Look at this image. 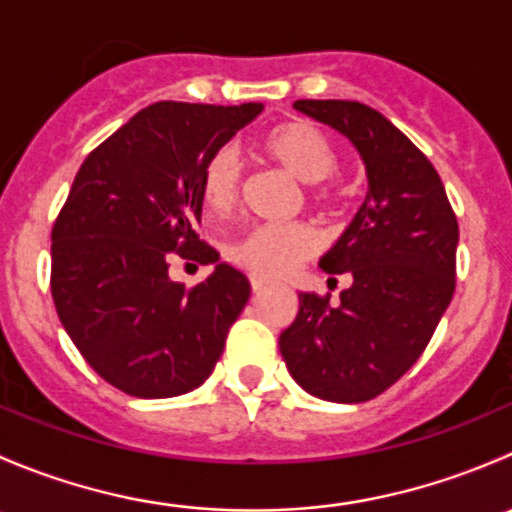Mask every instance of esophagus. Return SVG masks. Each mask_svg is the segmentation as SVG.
<instances>
[{"mask_svg": "<svg viewBox=\"0 0 512 512\" xmlns=\"http://www.w3.org/2000/svg\"><path fill=\"white\" fill-rule=\"evenodd\" d=\"M250 287H252V292L260 294V292H265V289H267V282H265V280H260V277H252V280H250Z\"/></svg>", "mask_w": 512, "mask_h": 512, "instance_id": "34e87169", "label": "esophagus"}]
</instances>
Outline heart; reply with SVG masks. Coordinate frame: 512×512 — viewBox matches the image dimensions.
Instances as JSON below:
<instances>
[{
	"label": "heart",
	"mask_w": 512,
	"mask_h": 512,
	"mask_svg": "<svg viewBox=\"0 0 512 512\" xmlns=\"http://www.w3.org/2000/svg\"><path fill=\"white\" fill-rule=\"evenodd\" d=\"M260 153L289 178L304 183V200L334 215L349 188L337 175L339 153L332 138L309 121H287L260 138ZM245 193V170L232 146H223L200 170V198L213 218H227ZM322 250V235L309 223L257 225L227 245L225 257L260 280H280Z\"/></svg>",
	"instance_id": "1"
}]
</instances>
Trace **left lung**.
Instances as JSON below:
<instances>
[{"instance_id": "1", "label": "left lung", "mask_w": 512, "mask_h": 512, "mask_svg": "<svg viewBox=\"0 0 512 512\" xmlns=\"http://www.w3.org/2000/svg\"><path fill=\"white\" fill-rule=\"evenodd\" d=\"M342 131L361 153L369 193L322 270L352 285L299 294V312L280 334L289 374L304 391L361 404L394 386L431 342L456 289L458 220L431 160L359 101H294Z\"/></svg>"}]
</instances>
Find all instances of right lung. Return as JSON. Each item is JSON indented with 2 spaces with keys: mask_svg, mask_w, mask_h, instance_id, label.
Segmentation results:
<instances>
[{
  "mask_svg": "<svg viewBox=\"0 0 512 512\" xmlns=\"http://www.w3.org/2000/svg\"><path fill=\"white\" fill-rule=\"evenodd\" d=\"M262 103L158 101L86 156L51 227V297L91 369L138 399L198 389L215 369L250 282L200 240V170ZM175 259L215 264L195 288Z\"/></svg>",
  "mask_w": 512,
  "mask_h": 512,
  "instance_id": "obj_1",
  "label": "right lung"
}]
</instances>
